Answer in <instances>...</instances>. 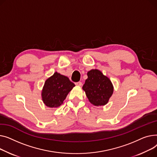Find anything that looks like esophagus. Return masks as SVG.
<instances>
[{
	"instance_id": "obj_1",
	"label": "esophagus",
	"mask_w": 157,
	"mask_h": 157,
	"mask_svg": "<svg viewBox=\"0 0 157 157\" xmlns=\"http://www.w3.org/2000/svg\"><path fill=\"white\" fill-rule=\"evenodd\" d=\"M75 85L77 86H81L82 84V82H78L75 83Z\"/></svg>"
}]
</instances>
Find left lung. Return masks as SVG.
Returning <instances> with one entry per match:
<instances>
[{"label":"left lung","mask_w":157,"mask_h":157,"mask_svg":"<svg viewBox=\"0 0 157 157\" xmlns=\"http://www.w3.org/2000/svg\"><path fill=\"white\" fill-rule=\"evenodd\" d=\"M87 77L82 89L90 103L97 106L106 105L113 93L111 80L97 69L89 71Z\"/></svg>","instance_id":"8db88e82"}]
</instances>
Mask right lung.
Returning a JSON list of instances; mask_svg holds the SVG:
<instances>
[{
  "instance_id": "1",
  "label": "right lung",
  "mask_w": 157,
  "mask_h": 157,
  "mask_svg": "<svg viewBox=\"0 0 157 157\" xmlns=\"http://www.w3.org/2000/svg\"><path fill=\"white\" fill-rule=\"evenodd\" d=\"M75 86L67 77L55 72L45 82L41 94L44 103L49 108L59 107Z\"/></svg>"
}]
</instances>
